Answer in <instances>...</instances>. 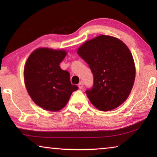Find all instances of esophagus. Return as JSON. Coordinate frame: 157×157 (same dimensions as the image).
Instances as JSON below:
<instances>
[{
  "mask_svg": "<svg viewBox=\"0 0 157 157\" xmlns=\"http://www.w3.org/2000/svg\"><path fill=\"white\" fill-rule=\"evenodd\" d=\"M78 86H79V88L80 89H82V88H83V86H84V83H83V82H79V83L78 84Z\"/></svg>",
  "mask_w": 157,
  "mask_h": 157,
  "instance_id": "34e87169",
  "label": "esophagus"
}]
</instances>
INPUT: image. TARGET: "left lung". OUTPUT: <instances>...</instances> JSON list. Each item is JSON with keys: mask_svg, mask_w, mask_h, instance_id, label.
Returning a JSON list of instances; mask_svg holds the SVG:
<instances>
[{"mask_svg": "<svg viewBox=\"0 0 157 157\" xmlns=\"http://www.w3.org/2000/svg\"><path fill=\"white\" fill-rule=\"evenodd\" d=\"M94 75L87 97L100 111L113 109L126 100L135 79L134 59L128 48L115 37L100 35L78 50Z\"/></svg>", "mask_w": 157, "mask_h": 157, "instance_id": "8db88e82", "label": "left lung"}]
</instances>
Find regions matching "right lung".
<instances>
[{
	"instance_id": "1",
	"label": "right lung",
	"mask_w": 157,
	"mask_h": 157,
	"mask_svg": "<svg viewBox=\"0 0 157 157\" xmlns=\"http://www.w3.org/2000/svg\"><path fill=\"white\" fill-rule=\"evenodd\" d=\"M64 50L39 48L30 55L24 68V80L29 95L44 109L57 111L68 102L78 86L71 84L70 73L60 68Z\"/></svg>"
}]
</instances>
